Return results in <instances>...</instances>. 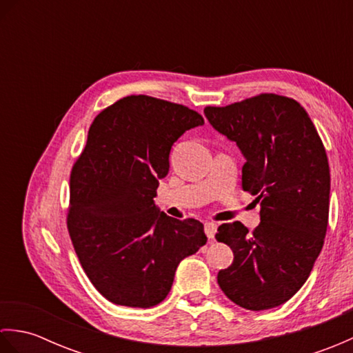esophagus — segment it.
<instances>
[{"label": "esophagus", "instance_id": "esophagus-1", "mask_svg": "<svg viewBox=\"0 0 353 353\" xmlns=\"http://www.w3.org/2000/svg\"><path fill=\"white\" fill-rule=\"evenodd\" d=\"M215 232H216V224L215 223H212V221L205 223V234L209 239H214Z\"/></svg>", "mask_w": 353, "mask_h": 353}]
</instances>
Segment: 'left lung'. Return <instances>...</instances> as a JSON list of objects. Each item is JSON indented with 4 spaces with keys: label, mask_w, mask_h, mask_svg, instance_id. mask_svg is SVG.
Wrapping results in <instances>:
<instances>
[{
    "label": "left lung",
    "mask_w": 353,
    "mask_h": 353,
    "mask_svg": "<svg viewBox=\"0 0 353 353\" xmlns=\"http://www.w3.org/2000/svg\"><path fill=\"white\" fill-rule=\"evenodd\" d=\"M205 115L241 150V186L261 203L253 232L239 221L216 230V241L234 252L216 281L241 308H274L302 288L325 243L331 191L325 145L306 110L283 95L208 106Z\"/></svg>",
    "instance_id": "8db88e82"
}]
</instances>
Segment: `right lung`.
Masks as SVG:
<instances>
[{
  "label": "right lung",
  "mask_w": 353,
  "mask_h": 353,
  "mask_svg": "<svg viewBox=\"0 0 353 353\" xmlns=\"http://www.w3.org/2000/svg\"><path fill=\"white\" fill-rule=\"evenodd\" d=\"M205 124L199 112L148 95H129L100 112L72 165L66 224L89 281L109 302L161 303L181 261L206 244L199 220H177L154 205L170 150Z\"/></svg>",
  "instance_id": "1"
}]
</instances>
